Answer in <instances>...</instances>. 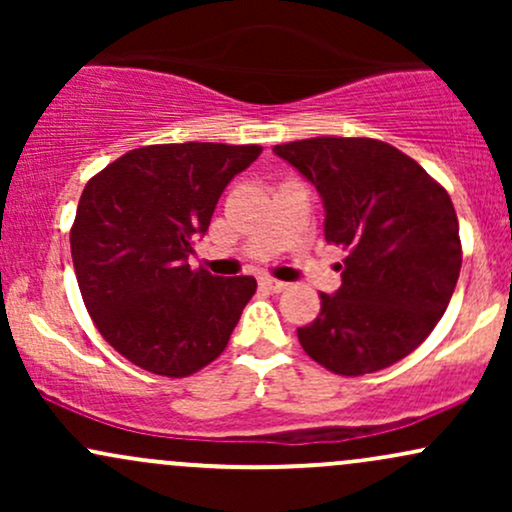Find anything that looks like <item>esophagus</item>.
I'll return each instance as SVG.
<instances>
[{
    "instance_id": "1",
    "label": "esophagus",
    "mask_w": 512,
    "mask_h": 512,
    "mask_svg": "<svg viewBox=\"0 0 512 512\" xmlns=\"http://www.w3.org/2000/svg\"><path fill=\"white\" fill-rule=\"evenodd\" d=\"M260 284L264 286V289L267 291H272V293H281L286 289V281H279V279H272V276H260Z\"/></svg>"
}]
</instances>
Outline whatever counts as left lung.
I'll return each mask as SVG.
<instances>
[{
  "label": "left lung",
  "instance_id": "left-lung-1",
  "mask_svg": "<svg viewBox=\"0 0 512 512\" xmlns=\"http://www.w3.org/2000/svg\"><path fill=\"white\" fill-rule=\"evenodd\" d=\"M325 207V238L346 252L342 286L298 327L313 361L366 375L409 356L448 308L462 267L450 195L414 158L378 139L317 137L274 146Z\"/></svg>",
  "mask_w": 512,
  "mask_h": 512
}]
</instances>
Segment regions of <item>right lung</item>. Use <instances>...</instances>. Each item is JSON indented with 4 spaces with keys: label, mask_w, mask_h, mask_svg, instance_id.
<instances>
[{
    "label": "right lung",
    "mask_w": 512,
    "mask_h": 512,
    "mask_svg": "<svg viewBox=\"0 0 512 512\" xmlns=\"http://www.w3.org/2000/svg\"><path fill=\"white\" fill-rule=\"evenodd\" d=\"M262 146L156 144L120 156L81 192L72 260L103 339L134 366L197 373L226 349L257 281L190 269L226 185Z\"/></svg>",
    "instance_id": "1"
}]
</instances>
